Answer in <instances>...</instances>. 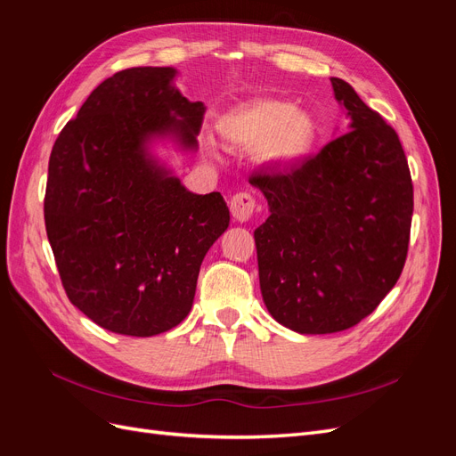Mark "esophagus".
<instances>
[{
    "mask_svg": "<svg viewBox=\"0 0 456 456\" xmlns=\"http://www.w3.org/2000/svg\"><path fill=\"white\" fill-rule=\"evenodd\" d=\"M230 213L236 223H247L255 213V200L247 191H240V194L230 200Z\"/></svg>",
    "mask_w": 456,
    "mask_h": 456,
    "instance_id": "1",
    "label": "esophagus"
}]
</instances>
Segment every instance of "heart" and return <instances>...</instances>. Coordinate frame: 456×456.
<instances>
[{
    "instance_id": "b5f03b06",
    "label": "heart",
    "mask_w": 456,
    "mask_h": 456,
    "mask_svg": "<svg viewBox=\"0 0 456 456\" xmlns=\"http://www.w3.org/2000/svg\"><path fill=\"white\" fill-rule=\"evenodd\" d=\"M218 131L236 150H255L260 167L285 171L305 161L320 139V123L306 108L280 99L249 101L220 119ZM207 154L218 158L213 142Z\"/></svg>"
}]
</instances>
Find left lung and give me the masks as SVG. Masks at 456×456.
Instances as JSON below:
<instances>
[{
	"mask_svg": "<svg viewBox=\"0 0 456 456\" xmlns=\"http://www.w3.org/2000/svg\"><path fill=\"white\" fill-rule=\"evenodd\" d=\"M348 133L289 173L255 175L270 216L255 230L262 300L300 335L350 329L403 270L412 183L397 133L330 77Z\"/></svg>",
	"mask_w": 456,
	"mask_h": 456,
	"instance_id": "8db88e82",
	"label": "left lung"
}]
</instances>
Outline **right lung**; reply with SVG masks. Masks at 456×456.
Instances as JSON below:
<instances>
[{"mask_svg":"<svg viewBox=\"0 0 456 456\" xmlns=\"http://www.w3.org/2000/svg\"><path fill=\"white\" fill-rule=\"evenodd\" d=\"M173 66L104 79L53 146L45 228L64 291L102 329L154 337L191 310L200 266L230 224L218 191L194 194L158 146L198 151L203 102Z\"/></svg>","mask_w":456,"mask_h":456,"instance_id":"right-lung-1","label":"right lung"}]
</instances>
